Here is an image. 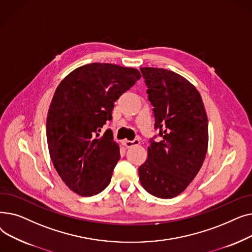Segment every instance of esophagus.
Returning <instances> with one entry per match:
<instances>
[{"instance_id":"1","label":"esophagus","mask_w":252,"mask_h":252,"mask_svg":"<svg viewBox=\"0 0 252 252\" xmlns=\"http://www.w3.org/2000/svg\"><path fill=\"white\" fill-rule=\"evenodd\" d=\"M124 144H125L126 147L130 148V147L137 146V145H139V144H140V139H139V138H136V139L133 140V141H127V140H126V141H124Z\"/></svg>"}]
</instances>
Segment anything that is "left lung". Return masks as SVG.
I'll return each instance as SVG.
<instances>
[{
  "mask_svg": "<svg viewBox=\"0 0 252 252\" xmlns=\"http://www.w3.org/2000/svg\"><path fill=\"white\" fill-rule=\"evenodd\" d=\"M140 70L161 138L150 139L147 160L139 167L140 182L158 198H173L189 186L203 164L207 115L199 92L185 77L163 68Z\"/></svg>",
  "mask_w": 252,
  "mask_h": 252,
  "instance_id": "1",
  "label": "left lung"
}]
</instances>
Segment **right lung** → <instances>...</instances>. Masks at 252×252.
Here are the masks:
<instances>
[{
    "instance_id": "right-lung-1",
    "label": "right lung",
    "mask_w": 252,
    "mask_h": 252,
    "mask_svg": "<svg viewBox=\"0 0 252 252\" xmlns=\"http://www.w3.org/2000/svg\"><path fill=\"white\" fill-rule=\"evenodd\" d=\"M141 78L139 70L91 63L71 71L56 89L47 117L53 164L70 190L93 196L108 186L121 158L110 128L114 102Z\"/></svg>"
}]
</instances>
